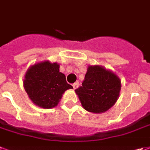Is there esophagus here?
Segmentation results:
<instances>
[{"label":"esophagus","mask_w":150,"mask_h":150,"mask_svg":"<svg viewBox=\"0 0 150 150\" xmlns=\"http://www.w3.org/2000/svg\"><path fill=\"white\" fill-rule=\"evenodd\" d=\"M78 86H79V83L78 82H75L74 84H73V87L74 90H76L77 87H78Z\"/></svg>","instance_id":"34e87169"}]
</instances>
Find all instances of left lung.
<instances>
[{"instance_id": "8db88e82", "label": "left lung", "mask_w": 150, "mask_h": 150, "mask_svg": "<svg viewBox=\"0 0 150 150\" xmlns=\"http://www.w3.org/2000/svg\"><path fill=\"white\" fill-rule=\"evenodd\" d=\"M121 89L120 79L103 67L89 66L82 86L75 90L85 110L103 113L117 101Z\"/></svg>"}]
</instances>
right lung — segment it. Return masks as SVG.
Here are the masks:
<instances>
[{
  "label": "right lung",
  "mask_w": 150,
  "mask_h": 150,
  "mask_svg": "<svg viewBox=\"0 0 150 150\" xmlns=\"http://www.w3.org/2000/svg\"><path fill=\"white\" fill-rule=\"evenodd\" d=\"M23 86L30 99L36 106L49 109L57 106L62 94L73 86L67 83L64 74L57 63L43 61L26 71Z\"/></svg>",
  "instance_id": "obj_1"
}]
</instances>
